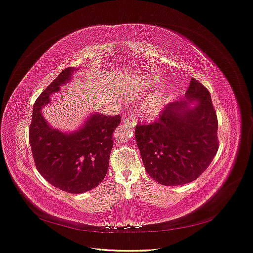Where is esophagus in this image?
<instances>
[{
    "mask_svg": "<svg viewBox=\"0 0 253 253\" xmlns=\"http://www.w3.org/2000/svg\"><path fill=\"white\" fill-rule=\"evenodd\" d=\"M123 124L127 127V128H134L136 126V121H135V118L133 117H130V118H124L123 119Z\"/></svg>",
    "mask_w": 253,
    "mask_h": 253,
    "instance_id": "esophagus-1",
    "label": "esophagus"
}]
</instances>
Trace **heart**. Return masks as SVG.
Listing matches in <instances>:
<instances>
[{"label":"heart","mask_w":253,"mask_h":253,"mask_svg":"<svg viewBox=\"0 0 253 253\" xmlns=\"http://www.w3.org/2000/svg\"><path fill=\"white\" fill-rule=\"evenodd\" d=\"M172 91L163 90L153 93L139 103V114L145 120H155L162 114L166 105L173 99Z\"/></svg>","instance_id":"b5f03b06"}]
</instances>
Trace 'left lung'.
I'll use <instances>...</instances> for the list:
<instances>
[{
  "mask_svg": "<svg viewBox=\"0 0 253 253\" xmlns=\"http://www.w3.org/2000/svg\"><path fill=\"white\" fill-rule=\"evenodd\" d=\"M217 126L209 91L192 79L184 99L166 105L155 123L135 127L136 143L149 175L163 185L197 179L217 153Z\"/></svg>",
  "mask_w": 253,
  "mask_h": 253,
  "instance_id": "left-lung-1",
  "label": "left lung"
}]
</instances>
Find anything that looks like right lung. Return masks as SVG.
Masks as SVG:
<instances>
[{
	"mask_svg": "<svg viewBox=\"0 0 253 253\" xmlns=\"http://www.w3.org/2000/svg\"><path fill=\"white\" fill-rule=\"evenodd\" d=\"M78 69L63 70L38 97L30 126V143L38 171L49 183L66 193L88 192L102 181L109 168L114 130L121 117L91 114L73 132L53 128L42 115L50 96L71 82Z\"/></svg>",
	"mask_w": 253,
	"mask_h": 253,
	"instance_id": "add662e5",
	"label": "right lung"
}]
</instances>
